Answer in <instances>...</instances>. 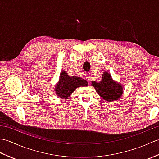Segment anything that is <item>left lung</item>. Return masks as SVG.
Instances as JSON below:
<instances>
[{
    "mask_svg": "<svg viewBox=\"0 0 159 159\" xmlns=\"http://www.w3.org/2000/svg\"><path fill=\"white\" fill-rule=\"evenodd\" d=\"M96 92L108 102L118 100L122 95L123 87L120 83L114 81L111 76L107 72H104L100 82L95 80L92 82Z\"/></svg>",
    "mask_w": 159,
    "mask_h": 159,
    "instance_id": "left-lung-1",
    "label": "left lung"
}]
</instances>
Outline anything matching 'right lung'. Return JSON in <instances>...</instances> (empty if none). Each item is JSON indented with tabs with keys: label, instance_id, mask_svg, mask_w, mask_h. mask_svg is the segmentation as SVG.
Returning a JSON list of instances; mask_svg holds the SVG:
<instances>
[{
	"label": "right lung",
	"instance_id": "obj_1",
	"mask_svg": "<svg viewBox=\"0 0 159 159\" xmlns=\"http://www.w3.org/2000/svg\"><path fill=\"white\" fill-rule=\"evenodd\" d=\"M88 83L82 78L70 76L65 71L61 72L59 83L55 86L56 94L62 99H68L71 94L79 87H85Z\"/></svg>",
	"mask_w": 159,
	"mask_h": 159
}]
</instances>
